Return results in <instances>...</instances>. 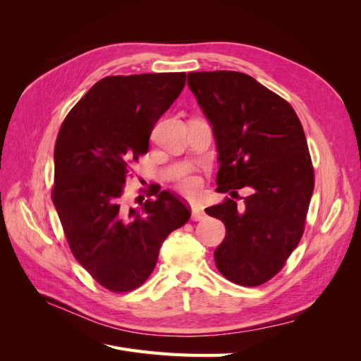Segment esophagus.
I'll list each match as a JSON object with an SVG mask.
<instances>
[{
    "instance_id": "esophagus-1",
    "label": "esophagus",
    "mask_w": 361,
    "mask_h": 361,
    "mask_svg": "<svg viewBox=\"0 0 361 361\" xmlns=\"http://www.w3.org/2000/svg\"><path fill=\"white\" fill-rule=\"evenodd\" d=\"M191 214H192V220L194 221H202V220H204V216H206L204 211L200 209V207H197V206H192Z\"/></svg>"
}]
</instances>
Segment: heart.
Listing matches in <instances>:
<instances>
[{
  "instance_id": "b5f03b06",
  "label": "heart",
  "mask_w": 361,
  "mask_h": 361,
  "mask_svg": "<svg viewBox=\"0 0 361 361\" xmlns=\"http://www.w3.org/2000/svg\"><path fill=\"white\" fill-rule=\"evenodd\" d=\"M179 185L187 194H195L200 188V179L190 171H183L179 178Z\"/></svg>"
}]
</instances>
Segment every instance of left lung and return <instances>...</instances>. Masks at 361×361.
I'll list each match as a JSON object with an SVG mask.
<instances>
[{
	"instance_id": "1",
	"label": "left lung",
	"mask_w": 361,
	"mask_h": 361,
	"mask_svg": "<svg viewBox=\"0 0 361 361\" xmlns=\"http://www.w3.org/2000/svg\"><path fill=\"white\" fill-rule=\"evenodd\" d=\"M188 87L212 126L216 190L253 191L243 209L228 197L204 209L226 226L215 265L236 285L259 286L304 232L314 176L301 122L285 99L241 72H191Z\"/></svg>"
}]
</instances>
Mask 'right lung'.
Here are the masks:
<instances>
[{"instance_id":"add662e5","label":"right lung","mask_w":361,"mask_h":361,"mask_svg":"<svg viewBox=\"0 0 361 361\" xmlns=\"http://www.w3.org/2000/svg\"><path fill=\"white\" fill-rule=\"evenodd\" d=\"M187 75L106 76L76 104L54 150L52 202L75 259L113 292L138 288L154 271L166 238L191 212L154 187L138 209L123 204L129 162L149 149L159 117L178 99Z\"/></svg>"}]
</instances>
